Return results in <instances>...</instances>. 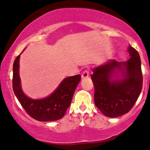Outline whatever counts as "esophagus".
Returning a JSON list of instances; mask_svg holds the SVG:
<instances>
[{
	"mask_svg": "<svg viewBox=\"0 0 150 150\" xmlns=\"http://www.w3.org/2000/svg\"><path fill=\"white\" fill-rule=\"evenodd\" d=\"M88 75H89V72H88V71L86 70L83 73V74L81 75V78H82V79H85V78H87L88 77Z\"/></svg>",
	"mask_w": 150,
	"mask_h": 150,
	"instance_id": "obj_1",
	"label": "esophagus"
}]
</instances>
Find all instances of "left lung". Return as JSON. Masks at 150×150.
<instances>
[{
  "mask_svg": "<svg viewBox=\"0 0 150 150\" xmlns=\"http://www.w3.org/2000/svg\"><path fill=\"white\" fill-rule=\"evenodd\" d=\"M126 62L111 59L93 69L95 105L104 115L116 118L128 113L140 95L143 79L138 52L129 45Z\"/></svg>",
  "mask_w": 150,
  "mask_h": 150,
  "instance_id": "1",
  "label": "left lung"
}]
</instances>
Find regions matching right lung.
I'll return each instance as SVG.
<instances>
[{
  "label": "right lung",
  "mask_w": 150,
  "mask_h": 150,
  "mask_svg": "<svg viewBox=\"0 0 150 150\" xmlns=\"http://www.w3.org/2000/svg\"><path fill=\"white\" fill-rule=\"evenodd\" d=\"M20 57V55L16 58L13 64L12 87L22 107L28 115L38 121L51 122L62 118L71 105L73 94L81 81V75L64 79L49 96L40 99H33L22 91L19 75Z\"/></svg>",
  "instance_id": "obj_1"
}]
</instances>
